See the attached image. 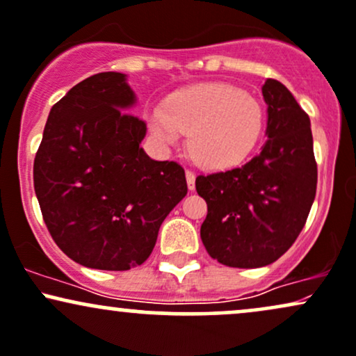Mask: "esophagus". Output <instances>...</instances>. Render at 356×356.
Returning a JSON list of instances; mask_svg holds the SVG:
<instances>
[{
	"mask_svg": "<svg viewBox=\"0 0 356 356\" xmlns=\"http://www.w3.org/2000/svg\"><path fill=\"white\" fill-rule=\"evenodd\" d=\"M186 179H187V187L189 191L195 189V174L192 170H186Z\"/></svg>",
	"mask_w": 356,
	"mask_h": 356,
	"instance_id": "34e87169",
	"label": "esophagus"
}]
</instances>
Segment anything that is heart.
<instances>
[{
    "label": "heart",
    "instance_id": "obj_1",
    "mask_svg": "<svg viewBox=\"0 0 356 356\" xmlns=\"http://www.w3.org/2000/svg\"><path fill=\"white\" fill-rule=\"evenodd\" d=\"M162 145H175L189 132V151L204 169L224 170L250 156L264 129V111L250 94L229 84L207 83L172 94L165 108L145 113Z\"/></svg>",
    "mask_w": 356,
    "mask_h": 356
}]
</instances>
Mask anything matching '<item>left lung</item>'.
Listing matches in <instances>:
<instances>
[{"mask_svg":"<svg viewBox=\"0 0 356 356\" xmlns=\"http://www.w3.org/2000/svg\"><path fill=\"white\" fill-rule=\"evenodd\" d=\"M267 143L242 167L199 175L207 202L200 227L205 250L227 267L257 268L275 262L305 225L316 192L310 118L275 79L262 86Z\"/></svg>","mask_w":356,"mask_h":356,"instance_id":"left-lung-1","label":"left lung"}]
</instances>
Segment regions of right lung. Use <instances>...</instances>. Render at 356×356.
I'll return each mask as SVG.
<instances>
[{"label":"right lung","instance_id":"obj_1","mask_svg":"<svg viewBox=\"0 0 356 356\" xmlns=\"http://www.w3.org/2000/svg\"><path fill=\"white\" fill-rule=\"evenodd\" d=\"M136 94L121 72L81 81L51 108L34 157V192L51 237L99 270L144 264L161 224L187 194L174 161L143 147L145 122L126 113Z\"/></svg>","mask_w":356,"mask_h":356}]
</instances>
